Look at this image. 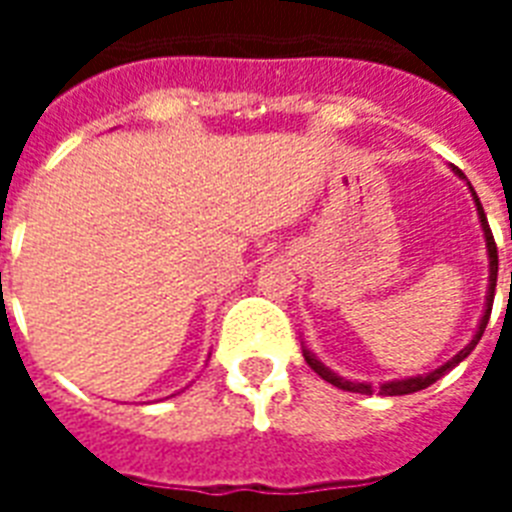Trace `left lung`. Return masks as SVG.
I'll list each match as a JSON object with an SVG mask.
<instances>
[{"label": "left lung", "mask_w": 512, "mask_h": 512, "mask_svg": "<svg viewBox=\"0 0 512 512\" xmlns=\"http://www.w3.org/2000/svg\"><path fill=\"white\" fill-rule=\"evenodd\" d=\"M457 175H462V172L457 170ZM470 191H473V185H470ZM473 199H476L478 220H481V228H484V236H486V252H489V295H486V311H484V316H481V324H478L476 337H473V340H470L468 345H465V348H462L460 353H457V356L452 358V361H446L444 366H438V369H433V372L417 374V377H406V380L382 382L380 388H374V385H369V382H350V380H345V377H340V374H335V372H332V369H327V366L321 364L319 358L313 356V353L303 350L305 361H308V366H311L313 372L319 374L321 380L332 382L335 388L348 390V393H364V396H372V393H380V396H406V393H417V390L433 385V382L441 380V377H444V374L449 372V369H454V366L460 364L462 358L470 356V350H473L478 345V340H481V335H484L486 324H489V316H492L494 287H497V265H500V260H497V244H494L492 228H489V220H486L484 207H481V201H478L476 191H473Z\"/></svg>", "instance_id": "8db88e82"}]
</instances>
